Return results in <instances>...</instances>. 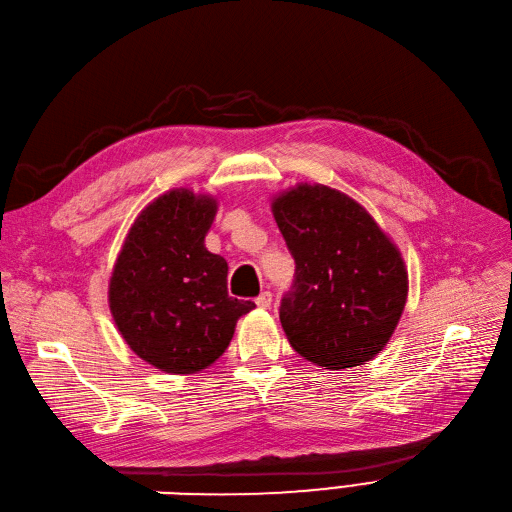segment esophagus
<instances>
[{
    "mask_svg": "<svg viewBox=\"0 0 512 512\" xmlns=\"http://www.w3.org/2000/svg\"><path fill=\"white\" fill-rule=\"evenodd\" d=\"M255 303H257V307H261V309H268V307L272 305V293H270V291H263V293L255 299Z\"/></svg>",
    "mask_w": 512,
    "mask_h": 512,
    "instance_id": "1",
    "label": "esophagus"
}]
</instances>
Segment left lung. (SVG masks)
<instances>
[{
  "instance_id": "left-lung-1",
  "label": "left lung",
  "mask_w": 512,
  "mask_h": 512,
  "mask_svg": "<svg viewBox=\"0 0 512 512\" xmlns=\"http://www.w3.org/2000/svg\"><path fill=\"white\" fill-rule=\"evenodd\" d=\"M272 207L295 259L278 309L288 343L332 370L372 360L391 339L408 295L395 244L364 207L326 186L301 184Z\"/></svg>"
}]
</instances>
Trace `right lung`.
Listing matches in <instances>:
<instances>
[{"label": "right lung", "mask_w": 512, "mask_h": 512, "mask_svg": "<svg viewBox=\"0 0 512 512\" xmlns=\"http://www.w3.org/2000/svg\"><path fill=\"white\" fill-rule=\"evenodd\" d=\"M215 201L163 194L131 226L110 278V311L127 345L165 372L213 364L253 301L228 295V263L205 249Z\"/></svg>", "instance_id": "right-lung-1"}]
</instances>
